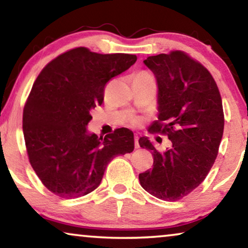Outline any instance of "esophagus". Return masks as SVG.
I'll list each match as a JSON object with an SVG mask.
<instances>
[{"instance_id": "obj_1", "label": "esophagus", "mask_w": 248, "mask_h": 248, "mask_svg": "<svg viewBox=\"0 0 248 248\" xmlns=\"http://www.w3.org/2000/svg\"><path fill=\"white\" fill-rule=\"evenodd\" d=\"M134 147L135 148H140V144H139V137H135L134 138Z\"/></svg>"}]
</instances>
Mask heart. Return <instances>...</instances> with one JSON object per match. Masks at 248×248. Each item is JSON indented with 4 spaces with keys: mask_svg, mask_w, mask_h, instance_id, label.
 Here are the masks:
<instances>
[{
    "mask_svg": "<svg viewBox=\"0 0 248 248\" xmlns=\"http://www.w3.org/2000/svg\"><path fill=\"white\" fill-rule=\"evenodd\" d=\"M137 77H151V76L148 73H139ZM133 123H137V121H133Z\"/></svg>",
    "mask_w": 248,
    "mask_h": 248,
    "instance_id": "heart-1",
    "label": "heart"
}]
</instances>
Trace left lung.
<instances>
[{
    "label": "left lung",
    "instance_id": "8db88e82",
    "mask_svg": "<svg viewBox=\"0 0 248 248\" xmlns=\"http://www.w3.org/2000/svg\"><path fill=\"white\" fill-rule=\"evenodd\" d=\"M143 63L158 84V121L150 130L167 135L171 145L158 151L148 138H140L154 168L139 179L151 195L177 201L194 191L215 164L225 125L221 96L211 73L181 50L149 56Z\"/></svg>",
    "mask_w": 248,
    "mask_h": 248
}]
</instances>
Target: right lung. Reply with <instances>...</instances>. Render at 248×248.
<instances>
[{
    "mask_svg": "<svg viewBox=\"0 0 248 248\" xmlns=\"http://www.w3.org/2000/svg\"><path fill=\"white\" fill-rule=\"evenodd\" d=\"M135 62L137 55L78 47L54 59L37 77L23 108V137L30 165L55 195H87L99 186L116 155L134 150L128 128L98 138L87 125L90 110L103 104L106 83Z\"/></svg>",
    "mask_w": 248,
    "mask_h": 248,
    "instance_id": "1",
    "label": "right lung"
}]
</instances>
